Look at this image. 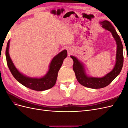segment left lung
Masks as SVG:
<instances>
[{
	"label": "left lung",
	"mask_w": 128,
	"mask_h": 128,
	"mask_svg": "<svg viewBox=\"0 0 128 128\" xmlns=\"http://www.w3.org/2000/svg\"><path fill=\"white\" fill-rule=\"evenodd\" d=\"M100 24H102V28L112 33L116 42V61L113 70L102 78L89 77L85 72L83 64L75 56H70L74 61L72 69L75 72L77 80L83 86L91 88H101L108 86L121 72L123 64V45L121 38L114 26L109 21L105 20Z\"/></svg>",
	"instance_id": "8db88e82"
}]
</instances>
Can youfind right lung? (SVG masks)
Returning a JSON list of instances; mask_svg holds the SVG:
<instances>
[{
    "mask_svg": "<svg viewBox=\"0 0 128 128\" xmlns=\"http://www.w3.org/2000/svg\"><path fill=\"white\" fill-rule=\"evenodd\" d=\"M10 42V40H9L7 42L6 50L7 64L12 74L18 82L24 86L35 91H44L54 86L57 79L58 72L64 60L67 56L66 50H64L53 58L50 65L49 70L44 77L40 78H32L22 75L15 67L9 55Z\"/></svg>",
    "mask_w": 128,
    "mask_h": 128,
    "instance_id": "obj_1",
    "label": "right lung"
}]
</instances>
